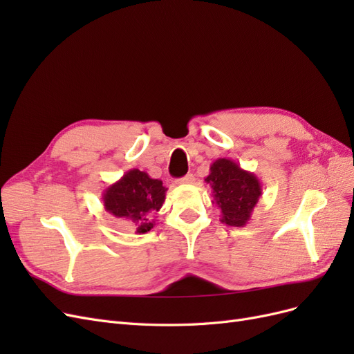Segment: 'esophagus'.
<instances>
[{
    "label": "esophagus",
    "instance_id": "obj_1",
    "mask_svg": "<svg viewBox=\"0 0 354 354\" xmlns=\"http://www.w3.org/2000/svg\"><path fill=\"white\" fill-rule=\"evenodd\" d=\"M177 183H178V185H192V183H195V177L192 176V174H187V176H185V177L178 178Z\"/></svg>",
    "mask_w": 354,
    "mask_h": 354
}]
</instances>
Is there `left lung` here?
<instances>
[{"instance_id":"left-lung-1","label":"left lung","mask_w":354,"mask_h":354,"mask_svg":"<svg viewBox=\"0 0 354 354\" xmlns=\"http://www.w3.org/2000/svg\"><path fill=\"white\" fill-rule=\"evenodd\" d=\"M205 183L212 189V203L221 209V223L243 227L251 220L263 189L259 177L242 169L229 158H218L209 167Z\"/></svg>"}]
</instances>
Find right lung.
<instances>
[{
	"label": "right lung",
	"instance_id": "add662e5",
	"mask_svg": "<svg viewBox=\"0 0 354 354\" xmlns=\"http://www.w3.org/2000/svg\"><path fill=\"white\" fill-rule=\"evenodd\" d=\"M167 190L160 180L133 168L106 187L102 199L106 211L143 234L153 229L156 220L152 217L162 207Z\"/></svg>",
	"mask_w": 354,
	"mask_h": 354
}]
</instances>
